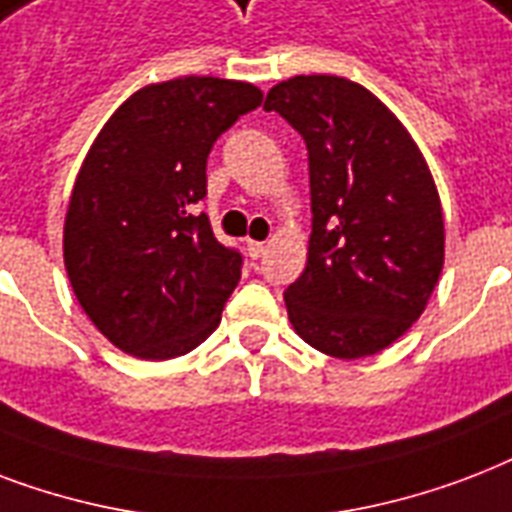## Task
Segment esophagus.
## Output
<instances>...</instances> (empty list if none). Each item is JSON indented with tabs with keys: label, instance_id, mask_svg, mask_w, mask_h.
<instances>
[{
	"label": "esophagus",
	"instance_id": "obj_1",
	"mask_svg": "<svg viewBox=\"0 0 512 512\" xmlns=\"http://www.w3.org/2000/svg\"><path fill=\"white\" fill-rule=\"evenodd\" d=\"M245 251H248V256L253 261L261 259L264 256V243H259V240H245Z\"/></svg>",
	"mask_w": 512,
	"mask_h": 512
}]
</instances>
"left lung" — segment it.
<instances>
[{
    "label": "left lung",
    "instance_id": "obj_1",
    "mask_svg": "<svg viewBox=\"0 0 512 512\" xmlns=\"http://www.w3.org/2000/svg\"><path fill=\"white\" fill-rule=\"evenodd\" d=\"M307 144L312 235L285 291L296 334L331 358L390 347L425 312L443 269V211L425 157L358 82L291 77L264 101Z\"/></svg>",
    "mask_w": 512,
    "mask_h": 512
}]
</instances>
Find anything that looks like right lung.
Here are the masks:
<instances>
[{"mask_svg": "<svg viewBox=\"0 0 512 512\" xmlns=\"http://www.w3.org/2000/svg\"><path fill=\"white\" fill-rule=\"evenodd\" d=\"M251 82L181 77L146 85L109 117L74 181L63 264L101 334L128 355L168 360L221 323L243 256L194 205L216 138L261 104Z\"/></svg>", "mask_w": 512, "mask_h": 512, "instance_id": "1", "label": "right lung"}]
</instances>
